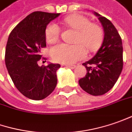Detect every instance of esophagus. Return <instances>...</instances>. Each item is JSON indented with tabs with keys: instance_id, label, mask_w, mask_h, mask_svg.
I'll return each mask as SVG.
<instances>
[{
	"instance_id": "obj_1",
	"label": "esophagus",
	"mask_w": 132,
	"mask_h": 132,
	"mask_svg": "<svg viewBox=\"0 0 132 132\" xmlns=\"http://www.w3.org/2000/svg\"><path fill=\"white\" fill-rule=\"evenodd\" d=\"M67 68H70V69H75V65H66Z\"/></svg>"
}]
</instances>
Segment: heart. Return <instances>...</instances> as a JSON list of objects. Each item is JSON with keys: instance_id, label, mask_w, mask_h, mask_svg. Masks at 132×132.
Returning a JSON list of instances; mask_svg holds the SVG:
<instances>
[{"instance_id": "1", "label": "heart", "mask_w": 132, "mask_h": 132, "mask_svg": "<svg viewBox=\"0 0 132 132\" xmlns=\"http://www.w3.org/2000/svg\"><path fill=\"white\" fill-rule=\"evenodd\" d=\"M64 24L77 30L74 44H59L52 49V59L63 63H74L86 56V49L96 50L102 41V28L96 23H91L85 16L73 14L63 20ZM61 28L55 22H51L45 30V37L48 43L57 42L60 37Z\"/></svg>"}]
</instances>
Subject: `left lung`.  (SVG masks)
Wrapping results in <instances>:
<instances>
[{"label":"left lung","mask_w":132,"mask_h":132,"mask_svg":"<svg viewBox=\"0 0 132 132\" xmlns=\"http://www.w3.org/2000/svg\"><path fill=\"white\" fill-rule=\"evenodd\" d=\"M104 28L103 43L96 55L82 65L87 73L79 80L82 90L93 96H101L108 92L116 84L123 69L122 40L110 20L96 12Z\"/></svg>","instance_id":"left-lung-1"}]
</instances>
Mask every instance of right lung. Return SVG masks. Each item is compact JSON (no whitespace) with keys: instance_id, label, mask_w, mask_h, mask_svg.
<instances>
[{"instance_id":"obj_1","label":"right lung","mask_w":132,"mask_h":132,"mask_svg":"<svg viewBox=\"0 0 132 132\" xmlns=\"http://www.w3.org/2000/svg\"><path fill=\"white\" fill-rule=\"evenodd\" d=\"M60 14L34 12L25 17L10 33L5 63L17 90L33 100L48 96L57 85L56 71L60 64L39 66L42 50L46 47L45 30ZM42 59H46L42 57Z\"/></svg>"}]
</instances>
